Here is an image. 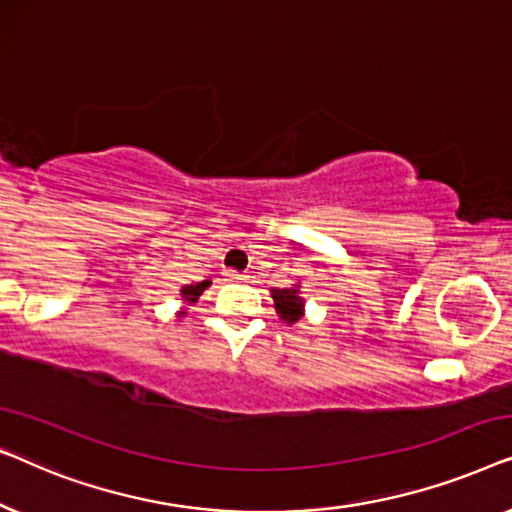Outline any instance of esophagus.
<instances>
[{
    "label": "esophagus",
    "mask_w": 512,
    "mask_h": 512,
    "mask_svg": "<svg viewBox=\"0 0 512 512\" xmlns=\"http://www.w3.org/2000/svg\"><path fill=\"white\" fill-rule=\"evenodd\" d=\"M223 275H226L228 282H237V279L244 277V275H240V272H235V270H226V272H223Z\"/></svg>",
    "instance_id": "1"
}]
</instances>
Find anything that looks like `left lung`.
Instances as JSON below:
<instances>
[{
    "label": "left lung",
    "mask_w": 512,
    "mask_h": 512,
    "mask_svg": "<svg viewBox=\"0 0 512 512\" xmlns=\"http://www.w3.org/2000/svg\"><path fill=\"white\" fill-rule=\"evenodd\" d=\"M270 296L275 300L277 317L284 324H296L305 314V298L300 296V284H291L286 289H272Z\"/></svg>",
    "instance_id": "8db88e82"
}]
</instances>
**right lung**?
Listing matches in <instances>:
<instances>
[{"instance_id":"obj_1","label":"right lung","mask_w":512,"mask_h":512,"mask_svg":"<svg viewBox=\"0 0 512 512\" xmlns=\"http://www.w3.org/2000/svg\"><path fill=\"white\" fill-rule=\"evenodd\" d=\"M209 284H212V282H209V279H205V282L181 286V289H179L181 303H184V305H193V303H198V298L202 296V291H205ZM177 314H179V317H186V307H181V310H179Z\"/></svg>"}]
</instances>
